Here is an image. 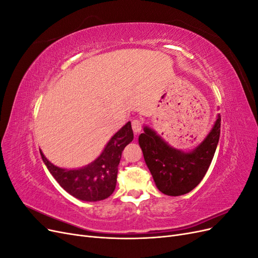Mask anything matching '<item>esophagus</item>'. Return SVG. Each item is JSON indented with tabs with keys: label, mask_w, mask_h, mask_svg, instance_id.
<instances>
[{
	"label": "esophagus",
	"mask_w": 258,
	"mask_h": 258,
	"mask_svg": "<svg viewBox=\"0 0 258 258\" xmlns=\"http://www.w3.org/2000/svg\"><path fill=\"white\" fill-rule=\"evenodd\" d=\"M131 124H132V129H134L135 134H139V132L141 131V129H142V120L141 119H138V118L132 119Z\"/></svg>",
	"instance_id": "esophagus-1"
}]
</instances>
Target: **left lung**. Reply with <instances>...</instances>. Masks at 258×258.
Wrapping results in <instances>:
<instances>
[{
    "label": "left lung",
    "instance_id": "left-lung-1",
    "mask_svg": "<svg viewBox=\"0 0 258 258\" xmlns=\"http://www.w3.org/2000/svg\"><path fill=\"white\" fill-rule=\"evenodd\" d=\"M143 130L139 144L156 186L168 196H181L192 190L207 173L220 140L221 116L204 141L190 152L170 146L151 128L145 126Z\"/></svg>",
    "mask_w": 258,
    "mask_h": 258
}]
</instances>
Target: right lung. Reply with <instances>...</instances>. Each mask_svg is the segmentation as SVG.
<instances>
[{"mask_svg": "<svg viewBox=\"0 0 258 258\" xmlns=\"http://www.w3.org/2000/svg\"><path fill=\"white\" fill-rule=\"evenodd\" d=\"M132 140L134 131L128 121L112 137L99 157L81 169H62L45 157L40 151L44 163L59 185L73 197L83 201H99L113 194L121 153Z\"/></svg>", "mask_w": 258, "mask_h": 258, "instance_id": "right-lung-1", "label": "right lung"}]
</instances>
